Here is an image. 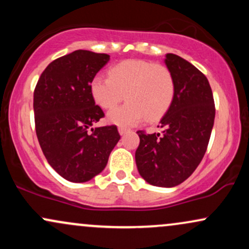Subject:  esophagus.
<instances>
[{"instance_id": "1", "label": "esophagus", "mask_w": 249, "mask_h": 249, "mask_svg": "<svg viewBox=\"0 0 249 249\" xmlns=\"http://www.w3.org/2000/svg\"><path fill=\"white\" fill-rule=\"evenodd\" d=\"M127 128L126 127H123V126H119L118 127V132H119V134H121V136H123V134H125L127 132Z\"/></svg>"}]
</instances>
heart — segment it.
I'll return each mask as SVG.
<instances>
[{"label": "heart", "instance_id": "b5f03b06", "mask_svg": "<svg viewBox=\"0 0 249 249\" xmlns=\"http://www.w3.org/2000/svg\"><path fill=\"white\" fill-rule=\"evenodd\" d=\"M90 93L102 108L115 107L123 99L126 104L107 113V121L132 126L142 119L158 121L166 113L176 96V82L166 67L142 59H127L108 70V77L96 75Z\"/></svg>", "mask_w": 249, "mask_h": 249}]
</instances>
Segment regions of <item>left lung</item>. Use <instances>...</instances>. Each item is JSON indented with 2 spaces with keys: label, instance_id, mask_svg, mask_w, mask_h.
I'll return each instance as SVG.
<instances>
[{
  "label": "left lung",
  "instance_id": "8db88e82",
  "mask_svg": "<svg viewBox=\"0 0 249 249\" xmlns=\"http://www.w3.org/2000/svg\"><path fill=\"white\" fill-rule=\"evenodd\" d=\"M165 64L176 82V96L160 119L161 133L138 131L136 164L142 178L158 187H174L192 174L204 158L215 107L206 76L186 59L166 53Z\"/></svg>",
  "mask_w": 249,
  "mask_h": 249
}]
</instances>
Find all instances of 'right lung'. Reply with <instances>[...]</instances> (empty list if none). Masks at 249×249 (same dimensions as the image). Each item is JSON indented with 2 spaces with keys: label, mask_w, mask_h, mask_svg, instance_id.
Instances as JSON below:
<instances>
[{
  "label": "right lung",
  "mask_w": 249,
  "mask_h": 249,
  "mask_svg": "<svg viewBox=\"0 0 249 249\" xmlns=\"http://www.w3.org/2000/svg\"><path fill=\"white\" fill-rule=\"evenodd\" d=\"M107 53L76 50L51 62L34 92L36 134L50 166L71 182L95 178L121 139L115 125L91 128L104 112L90 93Z\"/></svg>",
  "instance_id": "add662e5"
}]
</instances>
